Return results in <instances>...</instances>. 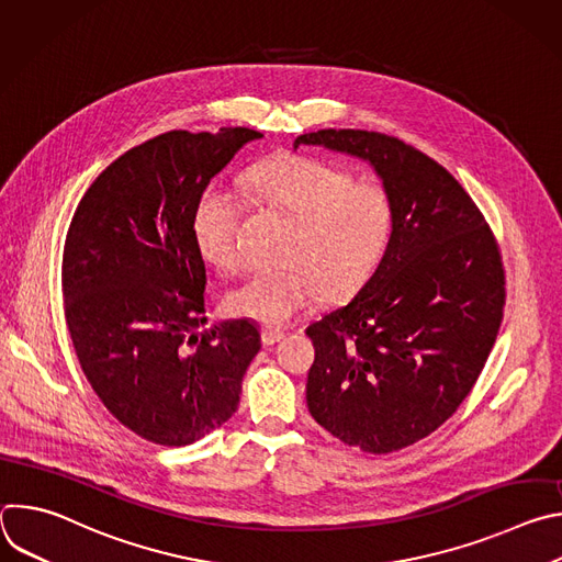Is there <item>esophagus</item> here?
Wrapping results in <instances>:
<instances>
[{
    "label": "esophagus",
    "instance_id": "esophagus-1",
    "mask_svg": "<svg viewBox=\"0 0 562 562\" xmlns=\"http://www.w3.org/2000/svg\"><path fill=\"white\" fill-rule=\"evenodd\" d=\"M260 334H262V345L265 347H271V345H276V342H280L284 338V331L271 329V327H262Z\"/></svg>",
    "mask_w": 562,
    "mask_h": 562
}]
</instances>
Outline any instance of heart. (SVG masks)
Segmentation results:
<instances>
[{
    "instance_id": "obj_1",
    "label": "heart",
    "mask_w": 562,
    "mask_h": 562,
    "mask_svg": "<svg viewBox=\"0 0 562 562\" xmlns=\"http://www.w3.org/2000/svg\"><path fill=\"white\" fill-rule=\"evenodd\" d=\"M247 191L258 204L295 220L282 247L284 265L256 269L237 282L228 308L267 327L289 325L323 291L340 300L358 291L378 269L393 235L395 204L375 182H356L342 167L306 155H289L254 167ZM243 195L211 184L193 213L202 256L222 271L243 265L239 220Z\"/></svg>"
}]
</instances>
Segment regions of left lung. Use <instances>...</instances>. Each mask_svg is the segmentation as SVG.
<instances>
[{"mask_svg": "<svg viewBox=\"0 0 562 562\" xmlns=\"http://www.w3.org/2000/svg\"><path fill=\"white\" fill-rule=\"evenodd\" d=\"M300 144L367 159L395 204L373 276L306 329L308 412L349 447L405 449L453 416L490 358L505 306L496 237L458 180L403 139L323 128Z\"/></svg>", "mask_w": 562, "mask_h": 562, "instance_id": "1", "label": "left lung"}]
</instances>
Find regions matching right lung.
<instances>
[{
	"mask_svg": "<svg viewBox=\"0 0 562 562\" xmlns=\"http://www.w3.org/2000/svg\"><path fill=\"white\" fill-rule=\"evenodd\" d=\"M262 133L169 131L109 165L70 220L61 293L79 364L139 438L184 447L237 409L260 351L251 319L206 323V267L193 213L233 155Z\"/></svg>",
	"mask_w": 562,
	"mask_h": 562,
	"instance_id": "add662e5",
	"label": "right lung"
}]
</instances>
